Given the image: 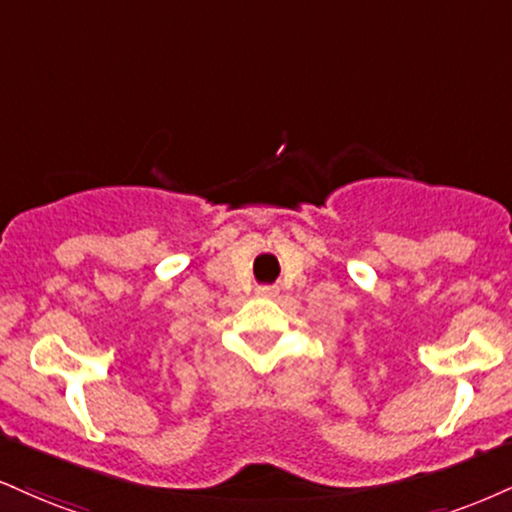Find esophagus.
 <instances>
[{"label":"esophagus","mask_w":512,"mask_h":512,"mask_svg":"<svg viewBox=\"0 0 512 512\" xmlns=\"http://www.w3.org/2000/svg\"><path fill=\"white\" fill-rule=\"evenodd\" d=\"M257 295H262V298H274L276 286H260L257 288Z\"/></svg>","instance_id":"34e87169"}]
</instances>
